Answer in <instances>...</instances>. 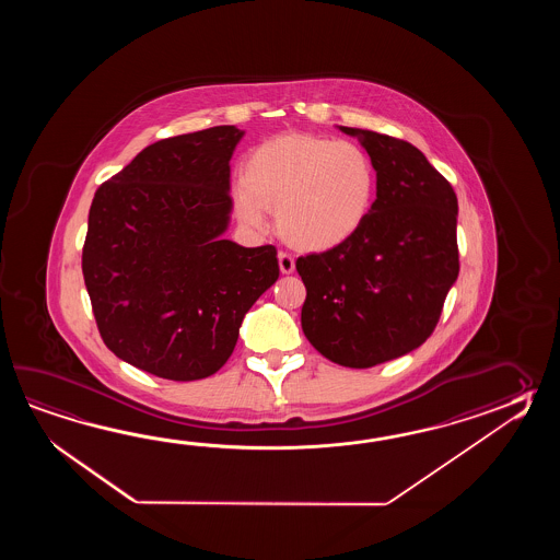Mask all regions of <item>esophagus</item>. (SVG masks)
<instances>
[{
    "mask_svg": "<svg viewBox=\"0 0 560 560\" xmlns=\"http://www.w3.org/2000/svg\"><path fill=\"white\" fill-rule=\"evenodd\" d=\"M278 264H280L282 275H292V272H294V268H296L294 256H292V254H288V252H278Z\"/></svg>",
    "mask_w": 560,
    "mask_h": 560,
    "instance_id": "34e87169",
    "label": "esophagus"
}]
</instances>
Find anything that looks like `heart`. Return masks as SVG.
Returning a JSON list of instances; mask_svg holds the SVG:
<instances>
[{
  "mask_svg": "<svg viewBox=\"0 0 560 560\" xmlns=\"http://www.w3.org/2000/svg\"><path fill=\"white\" fill-rule=\"evenodd\" d=\"M376 170L354 142L284 133L260 143L242 170L236 214L254 230L276 210L280 234L302 250H332L366 222Z\"/></svg>",
  "mask_w": 560,
  "mask_h": 560,
  "instance_id": "obj_1",
  "label": "heart"
}]
</instances>
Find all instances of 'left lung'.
<instances>
[{
	"instance_id": "8db88e82",
	"label": "left lung",
	"mask_w": 560,
	"mask_h": 560,
	"mask_svg": "<svg viewBox=\"0 0 560 560\" xmlns=\"http://www.w3.org/2000/svg\"><path fill=\"white\" fill-rule=\"evenodd\" d=\"M357 136L376 170V200L352 238L300 256L306 285L302 330L322 357L370 369L405 357L434 332L458 278V200L412 143L378 131Z\"/></svg>"
}]
</instances>
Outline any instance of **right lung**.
Segmentation results:
<instances>
[{
    "label": "right lung",
    "instance_id": "add662e5",
    "mask_svg": "<svg viewBox=\"0 0 560 560\" xmlns=\"http://www.w3.org/2000/svg\"><path fill=\"white\" fill-rule=\"evenodd\" d=\"M236 126L143 148L95 191L82 272L104 345L166 381L212 376L280 275L275 246L222 238Z\"/></svg>",
    "mask_w": 560,
    "mask_h": 560
}]
</instances>
